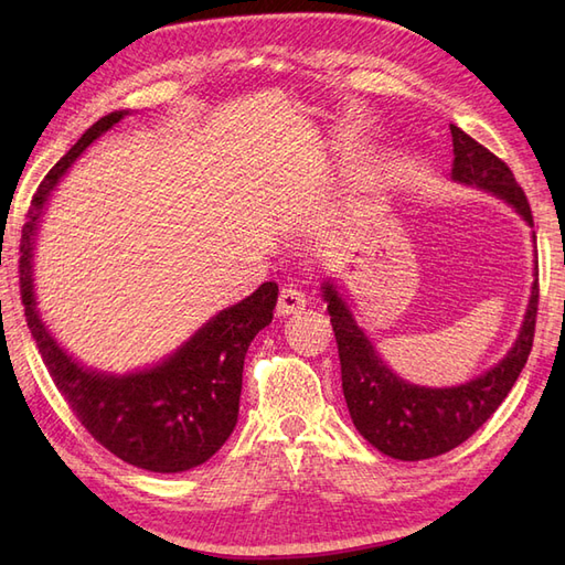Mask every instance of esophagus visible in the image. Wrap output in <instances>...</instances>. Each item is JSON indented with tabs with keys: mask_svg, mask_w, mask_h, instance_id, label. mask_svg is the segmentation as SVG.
<instances>
[{
	"mask_svg": "<svg viewBox=\"0 0 565 565\" xmlns=\"http://www.w3.org/2000/svg\"><path fill=\"white\" fill-rule=\"evenodd\" d=\"M303 306H306V295L299 287L287 285L280 289V297H278V313L280 316L299 313V311H303Z\"/></svg>",
	"mask_w": 565,
	"mask_h": 565,
	"instance_id": "34e87169",
	"label": "esophagus"
}]
</instances>
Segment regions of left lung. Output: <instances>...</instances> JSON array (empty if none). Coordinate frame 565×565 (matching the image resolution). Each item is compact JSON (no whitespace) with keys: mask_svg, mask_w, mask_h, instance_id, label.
<instances>
[{"mask_svg":"<svg viewBox=\"0 0 565 565\" xmlns=\"http://www.w3.org/2000/svg\"><path fill=\"white\" fill-rule=\"evenodd\" d=\"M450 134L455 156L450 181L502 200L533 228L530 204L509 167L459 127L450 125ZM533 278L514 344L490 370L455 386H419L398 377L377 347L372 344L367 332L355 322L351 303L341 292L339 282L332 276L324 278L320 292L328 301L330 322L339 347L341 388H344L349 415L358 434L393 459L419 461L450 452L459 443H465L478 426H483L507 398L511 386L516 384L530 347H533L537 316V259L533 266Z\"/></svg>","mask_w":565,"mask_h":565,"instance_id":"left-lung-1","label":"left lung"}]
</instances>
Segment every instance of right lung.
<instances>
[{
	"label": "right lung",
	"mask_w": 565,
	"mask_h": 565,
	"mask_svg": "<svg viewBox=\"0 0 565 565\" xmlns=\"http://www.w3.org/2000/svg\"><path fill=\"white\" fill-rule=\"evenodd\" d=\"M131 115L100 117L51 169L32 198L21 237V297L44 365L87 431L127 465L179 473L207 461L233 434L241 413L243 365L252 339L273 320L278 285L218 311L156 365L108 372L79 363L49 330L35 295V243L51 193L82 152Z\"/></svg>",
	"instance_id": "right-lung-1"
}]
</instances>
